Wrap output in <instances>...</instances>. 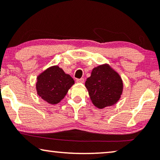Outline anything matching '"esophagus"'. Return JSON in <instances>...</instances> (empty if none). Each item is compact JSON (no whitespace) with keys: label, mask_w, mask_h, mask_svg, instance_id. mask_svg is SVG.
Returning a JSON list of instances; mask_svg holds the SVG:
<instances>
[{"label":"esophagus","mask_w":160,"mask_h":160,"mask_svg":"<svg viewBox=\"0 0 160 160\" xmlns=\"http://www.w3.org/2000/svg\"><path fill=\"white\" fill-rule=\"evenodd\" d=\"M76 82L83 84V83L84 82V78H78V79H76Z\"/></svg>","instance_id":"1"}]
</instances>
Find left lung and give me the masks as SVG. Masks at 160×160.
<instances>
[{
  "mask_svg": "<svg viewBox=\"0 0 160 160\" xmlns=\"http://www.w3.org/2000/svg\"><path fill=\"white\" fill-rule=\"evenodd\" d=\"M85 87L94 106L102 109L113 106L120 99L123 82L119 74L108 64L94 68L87 78Z\"/></svg>",
  "mask_w": 160,
  "mask_h": 160,
  "instance_id": "1",
  "label": "left lung"
}]
</instances>
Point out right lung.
Returning <instances> with one entry per match:
<instances>
[{"label":"right lung","mask_w":160,"mask_h":160,"mask_svg":"<svg viewBox=\"0 0 160 160\" xmlns=\"http://www.w3.org/2000/svg\"><path fill=\"white\" fill-rule=\"evenodd\" d=\"M74 80L69 74L58 65L46 69L37 77V94L48 103L58 104L62 100L74 84Z\"/></svg>","instance_id":"1"}]
</instances>
